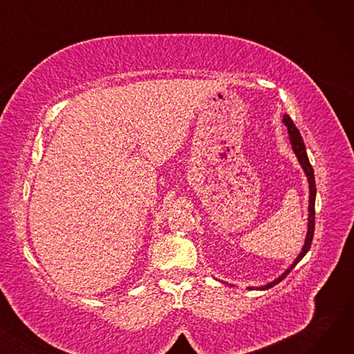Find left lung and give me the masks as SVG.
Listing matches in <instances>:
<instances>
[{
    "label": "left lung",
    "mask_w": 354,
    "mask_h": 354,
    "mask_svg": "<svg viewBox=\"0 0 354 354\" xmlns=\"http://www.w3.org/2000/svg\"><path fill=\"white\" fill-rule=\"evenodd\" d=\"M283 123L287 126V130H288V136H290V143H291V147L292 151L297 156V159H299L303 171L307 176V180H308V188H310V198H308V224H307V235H306V241H304V245H303V250L299 254V257H297L294 259V263L280 275L278 278H275L274 281L266 284V286H261L258 288H254V287H248L250 290H268L271 287H274L275 284H278L280 281H283L284 278L287 277V274H290V271L299 264L303 257L308 252L310 247H311V241H313V235H314V218H315V211H314V205H315V179H314V171H313V166L310 165V160H308V156H307V152H306V145H304V140L299 132V129L295 127L294 122L291 120V118L288 115H284L283 118Z\"/></svg>",
    "instance_id": "left-lung-1"
}]
</instances>
